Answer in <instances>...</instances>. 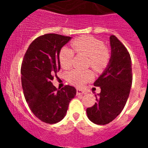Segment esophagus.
<instances>
[{"label":"esophagus","instance_id":"34e87169","mask_svg":"<svg viewBox=\"0 0 148 148\" xmlns=\"http://www.w3.org/2000/svg\"><path fill=\"white\" fill-rule=\"evenodd\" d=\"M83 94H84V92L82 89H77V96H80V95H82Z\"/></svg>","mask_w":148,"mask_h":148}]
</instances>
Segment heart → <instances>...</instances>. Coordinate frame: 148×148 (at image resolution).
I'll list each match as a JSON object with an SVG mask.
<instances>
[{
	"label": "heart",
	"instance_id": "1",
	"mask_svg": "<svg viewBox=\"0 0 148 148\" xmlns=\"http://www.w3.org/2000/svg\"><path fill=\"white\" fill-rule=\"evenodd\" d=\"M71 46L77 53H83L89 57V64L97 72L102 71L108 65L110 59V51L100 40L84 36L74 40ZM74 55V51L69 48H62L59 53L61 66L64 69L70 68L72 65ZM92 78L90 71L74 69L68 74L69 81L77 86H82Z\"/></svg>",
	"mask_w": 148,
	"mask_h": 148
}]
</instances>
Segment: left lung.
I'll return each mask as SVG.
<instances>
[{
	"label": "left lung",
	"instance_id": "left-lung-1",
	"mask_svg": "<svg viewBox=\"0 0 148 148\" xmlns=\"http://www.w3.org/2000/svg\"><path fill=\"white\" fill-rule=\"evenodd\" d=\"M111 57L102 74L95 82L101 92L95 95L97 102L86 109L89 120L106 125L114 120L124 109L132 83L130 55L118 38L110 37Z\"/></svg>",
	"mask_w": 148,
	"mask_h": 148
}]
</instances>
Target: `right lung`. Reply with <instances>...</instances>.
I'll return each instance as SVG.
<instances>
[{
    "label": "right lung",
    "mask_w": 148,
    "mask_h": 148,
    "mask_svg": "<svg viewBox=\"0 0 148 148\" xmlns=\"http://www.w3.org/2000/svg\"><path fill=\"white\" fill-rule=\"evenodd\" d=\"M71 37L48 34L36 38L28 48L21 73L25 99L34 115L42 122L55 124L65 117L77 89L66 85L57 89L51 80L59 71V53Z\"/></svg>",
    "instance_id": "1"
}]
</instances>
